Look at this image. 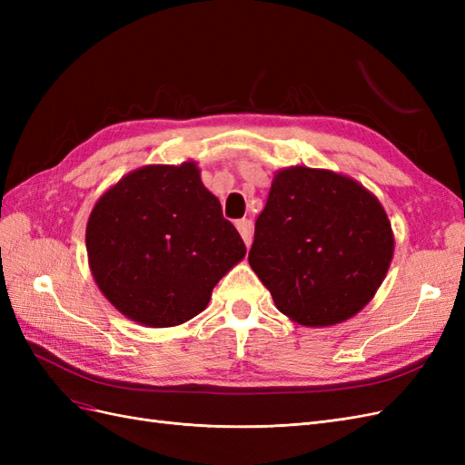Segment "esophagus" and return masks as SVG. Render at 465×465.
<instances>
[{
	"instance_id": "1",
	"label": "esophagus",
	"mask_w": 465,
	"mask_h": 465,
	"mask_svg": "<svg viewBox=\"0 0 465 465\" xmlns=\"http://www.w3.org/2000/svg\"><path fill=\"white\" fill-rule=\"evenodd\" d=\"M236 229H238V232H241L244 244L250 246L252 244V234H254V223H252L250 219H241L236 223Z\"/></svg>"
}]
</instances>
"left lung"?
<instances>
[{
	"instance_id": "8db88e82",
	"label": "left lung",
	"mask_w": 465,
	"mask_h": 465,
	"mask_svg": "<svg viewBox=\"0 0 465 465\" xmlns=\"http://www.w3.org/2000/svg\"><path fill=\"white\" fill-rule=\"evenodd\" d=\"M393 258V231L376 195L328 168L273 174L248 263L279 312L308 328L359 314Z\"/></svg>"
}]
</instances>
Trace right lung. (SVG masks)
<instances>
[{"mask_svg":"<svg viewBox=\"0 0 465 465\" xmlns=\"http://www.w3.org/2000/svg\"><path fill=\"white\" fill-rule=\"evenodd\" d=\"M96 287L147 328L198 316L219 279L246 256L195 161L145 164L96 200L85 231Z\"/></svg>","mask_w":465,"mask_h":465,"instance_id":"right-lung-1","label":"right lung"}]
</instances>
